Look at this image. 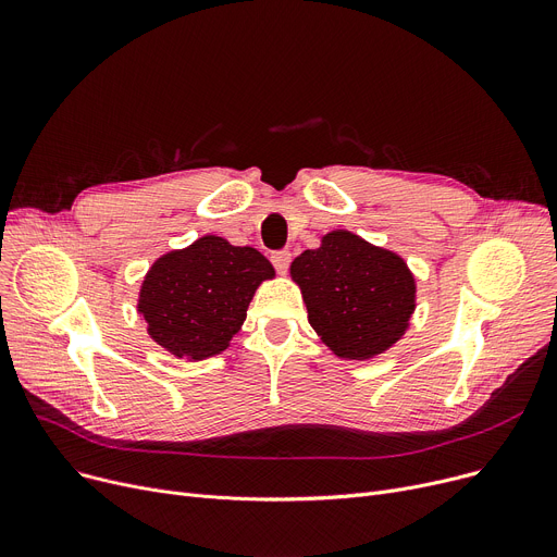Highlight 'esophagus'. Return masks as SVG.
I'll return each instance as SVG.
<instances>
[{
  "mask_svg": "<svg viewBox=\"0 0 557 557\" xmlns=\"http://www.w3.org/2000/svg\"><path fill=\"white\" fill-rule=\"evenodd\" d=\"M271 261H273L275 271H277L280 275H284V273L288 271V263H290V252H288V250H277V252H273Z\"/></svg>",
  "mask_w": 557,
  "mask_h": 557,
  "instance_id": "esophagus-1",
  "label": "esophagus"
}]
</instances>
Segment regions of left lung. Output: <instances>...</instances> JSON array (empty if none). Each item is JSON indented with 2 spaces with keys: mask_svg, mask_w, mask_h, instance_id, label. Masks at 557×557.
<instances>
[{
  "mask_svg": "<svg viewBox=\"0 0 557 557\" xmlns=\"http://www.w3.org/2000/svg\"><path fill=\"white\" fill-rule=\"evenodd\" d=\"M309 325L345 361L384 355L408 330L416 311V277L406 261L349 230H332L320 248L290 263Z\"/></svg>",
  "mask_w": 557,
  "mask_h": 557,
  "instance_id": "8db88e82",
  "label": "left lung"
}]
</instances>
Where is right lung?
I'll return each instance as SVG.
<instances>
[{
	"instance_id": "obj_1",
	"label": "right lung",
	"mask_w": 557,
	"mask_h": 557,
	"mask_svg": "<svg viewBox=\"0 0 557 557\" xmlns=\"http://www.w3.org/2000/svg\"><path fill=\"white\" fill-rule=\"evenodd\" d=\"M273 277L275 269L259 250L205 234L153 261L139 288L137 311L166 352L202 361L227 349L257 286Z\"/></svg>"
}]
</instances>
